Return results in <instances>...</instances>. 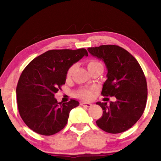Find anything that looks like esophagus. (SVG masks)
Segmentation results:
<instances>
[{"instance_id":"1","label":"esophagus","mask_w":161,"mask_h":161,"mask_svg":"<svg viewBox=\"0 0 161 161\" xmlns=\"http://www.w3.org/2000/svg\"><path fill=\"white\" fill-rule=\"evenodd\" d=\"M80 105L82 106V107H90L92 104L89 103H85V102H81Z\"/></svg>"}]
</instances>
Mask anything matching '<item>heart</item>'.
<instances>
[{
  "mask_svg": "<svg viewBox=\"0 0 161 161\" xmlns=\"http://www.w3.org/2000/svg\"><path fill=\"white\" fill-rule=\"evenodd\" d=\"M102 64L97 60H91L87 63V67L88 69H91L97 66H99ZM75 68V64H72L69 69H67V77L69 78L72 76L73 72H74ZM93 92L94 88H90V87H84L81 88L75 92V96L80 98V99L84 100V101H89L92 99L93 97Z\"/></svg>",
  "mask_w": 161,
  "mask_h": 161,
  "instance_id": "heart-1",
  "label": "heart"
}]
</instances>
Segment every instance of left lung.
I'll return each mask as SVG.
<instances>
[{
  "label": "left lung",
  "instance_id": "1",
  "mask_svg": "<svg viewBox=\"0 0 161 161\" xmlns=\"http://www.w3.org/2000/svg\"><path fill=\"white\" fill-rule=\"evenodd\" d=\"M88 51L102 59L108 70L102 94L116 99L109 104L97 102L103 109L97 125L107 133L126 131L141 118L146 105L148 89L143 70L134 57L119 46L101 45Z\"/></svg>",
  "mask_w": 161,
  "mask_h": 161
}]
</instances>
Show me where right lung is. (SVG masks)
I'll list each match as a JSON object with an SVG mask.
<instances>
[{
    "mask_svg": "<svg viewBox=\"0 0 161 161\" xmlns=\"http://www.w3.org/2000/svg\"><path fill=\"white\" fill-rule=\"evenodd\" d=\"M84 56L86 49L51 50L27 65L19 78L16 94L19 114L30 129L40 135L51 136L63 129L77 100L58 102L54 98L65 84L67 69Z\"/></svg>",
    "mask_w": 161,
    "mask_h": 161,
    "instance_id": "1",
    "label": "right lung"
}]
</instances>
